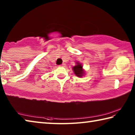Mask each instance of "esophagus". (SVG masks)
<instances>
[{
	"label": "esophagus",
	"instance_id": "esophagus-1",
	"mask_svg": "<svg viewBox=\"0 0 135 135\" xmlns=\"http://www.w3.org/2000/svg\"><path fill=\"white\" fill-rule=\"evenodd\" d=\"M63 66H64V64H62V65H60V67H63Z\"/></svg>",
	"mask_w": 135,
	"mask_h": 135
}]
</instances>
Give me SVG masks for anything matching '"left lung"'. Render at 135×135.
I'll list each match as a JSON object with an SVG mask.
<instances>
[{"label": "left lung", "instance_id": "left-lung-1", "mask_svg": "<svg viewBox=\"0 0 135 135\" xmlns=\"http://www.w3.org/2000/svg\"><path fill=\"white\" fill-rule=\"evenodd\" d=\"M77 65H76L73 67V70L74 71V74L76 75L77 77H81L84 76V71L83 69V66L80 63L77 62Z\"/></svg>", "mask_w": 135, "mask_h": 135}]
</instances>
